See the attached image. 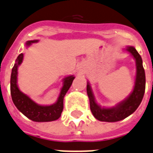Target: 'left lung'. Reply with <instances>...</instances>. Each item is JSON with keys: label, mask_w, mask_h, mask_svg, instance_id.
Instances as JSON below:
<instances>
[{"label": "left lung", "mask_w": 153, "mask_h": 153, "mask_svg": "<svg viewBox=\"0 0 153 153\" xmlns=\"http://www.w3.org/2000/svg\"><path fill=\"white\" fill-rule=\"evenodd\" d=\"M126 50L136 60L137 74L134 90L126 100L113 108H101L95 101L90 85H89V82L87 83L86 91L89 99L90 110L94 117L100 121L111 123L124 120L136 111L143 99L145 90V74L142 65V59L137 51L133 46L127 47Z\"/></svg>", "instance_id": "left-lung-1"}]
</instances>
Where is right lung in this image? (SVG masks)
Segmentation results:
<instances>
[{"mask_svg": "<svg viewBox=\"0 0 153 153\" xmlns=\"http://www.w3.org/2000/svg\"><path fill=\"white\" fill-rule=\"evenodd\" d=\"M38 40L29 41L27 42V45H30L32 43H35ZM23 54L21 53L18 56L12 70L10 89L12 95V101L19 111L25 116L34 122H51L58 120L64 109V97L67 92L71 87L74 80L73 75L66 77L64 79V85L61 89L59 96L56 102L49 106H42L36 104L28 96L19 89L17 85V70L18 67L23 62Z\"/></svg>", "mask_w": 153, "mask_h": 153, "instance_id": "1", "label": "right lung"}]
</instances>
